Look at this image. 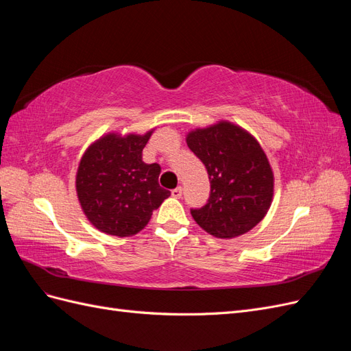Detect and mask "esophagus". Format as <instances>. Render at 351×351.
<instances>
[{"mask_svg": "<svg viewBox=\"0 0 351 351\" xmlns=\"http://www.w3.org/2000/svg\"><path fill=\"white\" fill-rule=\"evenodd\" d=\"M183 195V189L182 187H176L174 190H171V196L176 199H180Z\"/></svg>", "mask_w": 351, "mask_h": 351, "instance_id": "obj_1", "label": "esophagus"}]
</instances>
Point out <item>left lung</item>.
I'll return each mask as SVG.
<instances>
[{"instance_id": "8db88e82", "label": "left lung", "mask_w": 351, "mask_h": 351, "mask_svg": "<svg viewBox=\"0 0 351 351\" xmlns=\"http://www.w3.org/2000/svg\"><path fill=\"white\" fill-rule=\"evenodd\" d=\"M186 143L204 162L210 182L208 204L192 209L197 226L217 239H234L256 227L271 208L275 180L256 137L219 120L190 130Z\"/></svg>"}]
</instances>
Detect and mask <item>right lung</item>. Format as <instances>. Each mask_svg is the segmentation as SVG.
Wrapping results in <instances>:
<instances>
[{
  "label": "right lung",
  "instance_id": "right-lung-1",
  "mask_svg": "<svg viewBox=\"0 0 351 351\" xmlns=\"http://www.w3.org/2000/svg\"><path fill=\"white\" fill-rule=\"evenodd\" d=\"M154 130L102 134L80 158L76 173L79 204L90 224L105 234H137L147 226L154 209L171 195L158 183L161 167L142 161Z\"/></svg>",
  "mask_w": 351,
  "mask_h": 351
}]
</instances>
